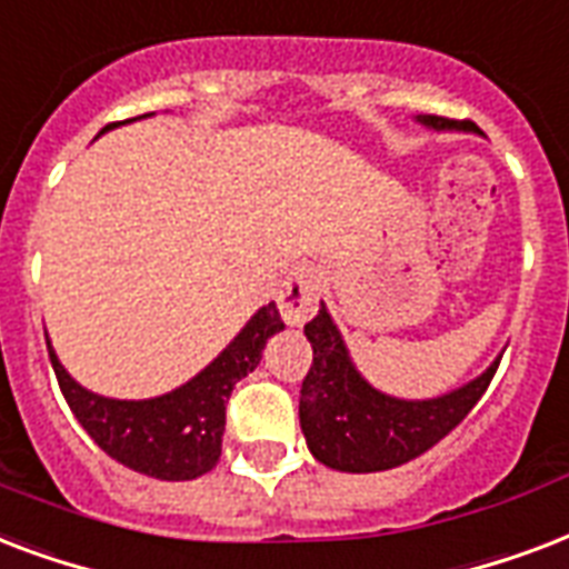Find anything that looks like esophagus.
I'll list each match as a JSON object with an SVG mask.
<instances>
[{
  "instance_id": "esophagus-1",
  "label": "esophagus",
  "mask_w": 569,
  "mask_h": 569,
  "mask_svg": "<svg viewBox=\"0 0 569 569\" xmlns=\"http://www.w3.org/2000/svg\"><path fill=\"white\" fill-rule=\"evenodd\" d=\"M320 297V276L315 267H293L279 290V315L288 326H302L317 311Z\"/></svg>"
}]
</instances>
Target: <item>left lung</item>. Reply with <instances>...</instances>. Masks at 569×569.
I'll return each instance as SVG.
<instances>
[{"label": "left lung", "mask_w": 569, "mask_h": 569, "mask_svg": "<svg viewBox=\"0 0 569 569\" xmlns=\"http://www.w3.org/2000/svg\"><path fill=\"white\" fill-rule=\"evenodd\" d=\"M436 133H481L472 121L416 116ZM315 359L299 391V427L315 460L335 472H386L416 460L451 433L490 386L501 353L475 380L436 398H395L365 380L338 323L320 302L306 323Z\"/></svg>", "instance_id": "left-lung-1"}]
</instances>
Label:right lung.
Masks as SVG:
<instances>
[{
    "mask_svg": "<svg viewBox=\"0 0 569 569\" xmlns=\"http://www.w3.org/2000/svg\"><path fill=\"white\" fill-rule=\"evenodd\" d=\"M139 118H130L124 124H133ZM116 127L121 124L103 127L97 139ZM281 329L284 323L276 302L261 306L228 341L222 353L204 365L196 377H189L183 386L166 395L142 400L106 398L88 391L61 365L50 338L47 350L70 412L112 460L157 481H192L219 463L224 403L231 398V389L258 368L263 347Z\"/></svg>",
    "mask_w": 569,
    "mask_h": 569,
    "instance_id": "right-lung-1",
    "label": "right lung"
}]
</instances>
